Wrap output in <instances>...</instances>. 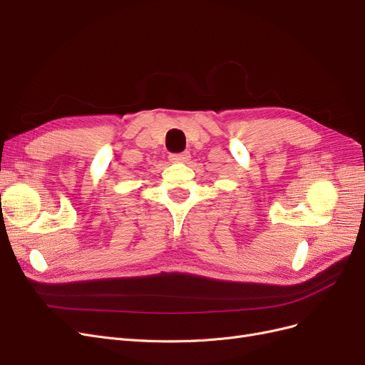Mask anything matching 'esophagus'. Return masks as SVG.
Instances as JSON below:
<instances>
[{
    "label": "esophagus",
    "mask_w": 365,
    "mask_h": 365,
    "mask_svg": "<svg viewBox=\"0 0 365 365\" xmlns=\"http://www.w3.org/2000/svg\"><path fill=\"white\" fill-rule=\"evenodd\" d=\"M169 160L172 163H187L190 160V153L189 152H181V153H170Z\"/></svg>",
    "instance_id": "1"
}]
</instances>
